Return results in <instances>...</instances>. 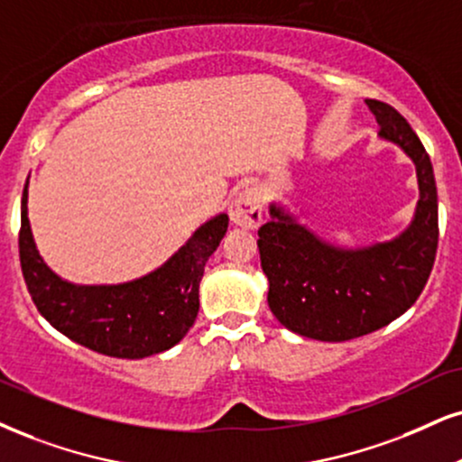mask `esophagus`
Wrapping results in <instances>:
<instances>
[{
	"instance_id": "esophagus-1",
	"label": "esophagus",
	"mask_w": 462,
	"mask_h": 462,
	"mask_svg": "<svg viewBox=\"0 0 462 462\" xmlns=\"http://www.w3.org/2000/svg\"><path fill=\"white\" fill-rule=\"evenodd\" d=\"M231 220L242 229H257L263 220V199L257 188H246L231 201Z\"/></svg>"
}]
</instances>
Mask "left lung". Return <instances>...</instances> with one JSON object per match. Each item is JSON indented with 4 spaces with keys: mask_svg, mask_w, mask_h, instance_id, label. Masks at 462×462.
<instances>
[{
    "mask_svg": "<svg viewBox=\"0 0 462 462\" xmlns=\"http://www.w3.org/2000/svg\"><path fill=\"white\" fill-rule=\"evenodd\" d=\"M379 136L415 164L420 199L411 225L390 242L334 246L301 225L281 203L259 229V254L270 291L267 304L291 332L343 343L388 326L422 293L439 242L437 186L422 141L394 106L366 100Z\"/></svg>",
    "mask_w": 462,
    "mask_h": 462,
    "instance_id": "1",
    "label": "left lung"
}]
</instances>
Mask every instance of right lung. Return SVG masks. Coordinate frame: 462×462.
I'll return each mask as SVG.
<instances>
[{
    "label": "right lung",
    "instance_id": "1",
    "mask_svg": "<svg viewBox=\"0 0 462 462\" xmlns=\"http://www.w3.org/2000/svg\"><path fill=\"white\" fill-rule=\"evenodd\" d=\"M229 226L218 214L192 233L178 253L147 276L119 284H74L40 257L21 199L19 257L27 291L40 315L74 343L111 357H141L178 345L199 312V282Z\"/></svg>",
    "mask_w": 462,
    "mask_h": 462
}]
</instances>
